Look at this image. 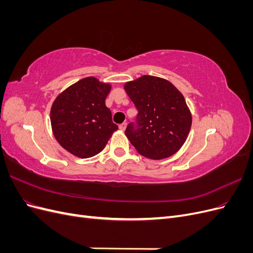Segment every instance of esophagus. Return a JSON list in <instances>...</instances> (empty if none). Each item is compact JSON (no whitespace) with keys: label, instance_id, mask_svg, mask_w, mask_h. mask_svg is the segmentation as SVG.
Returning <instances> with one entry per match:
<instances>
[{"label":"esophagus","instance_id":"obj_1","mask_svg":"<svg viewBox=\"0 0 253 253\" xmlns=\"http://www.w3.org/2000/svg\"><path fill=\"white\" fill-rule=\"evenodd\" d=\"M126 126H127V124H126V122H124V124H121V125L119 126V128L121 129V131H126Z\"/></svg>","mask_w":253,"mask_h":253}]
</instances>
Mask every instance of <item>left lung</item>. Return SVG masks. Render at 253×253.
<instances>
[{"label":"left lung","mask_w":253,"mask_h":253,"mask_svg":"<svg viewBox=\"0 0 253 253\" xmlns=\"http://www.w3.org/2000/svg\"><path fill=\"white\" fill-rule=\"evenodd\" d=\"M125 89L138 110L137 126L132 122L126 129L129 142L150 159L174 155L192 125L185 97L170 81L149 75L126 82Z\"/></svg>","instance_id":"1"}]
</instances>
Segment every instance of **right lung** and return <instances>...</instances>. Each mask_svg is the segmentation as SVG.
Returning a JSON list of instances; mask_svg holds the SVG:
<instances>
[{"mask_svg":"<svg viewBox=\"0 0 253 253\" xmlns=\"http://www.w3.org/2000/svg\"><path fill=\"white\" fill-rule=\"evenodd\" d=\"M112 86L86 77L59 94L50 109L52 133L61 147L79 158L100 153L118 126L105 105Z\"/></svg>","mask_w":253,"mask_h":253,"instance_id":"right-lung-1","label":"right lung"}]
</instances>
